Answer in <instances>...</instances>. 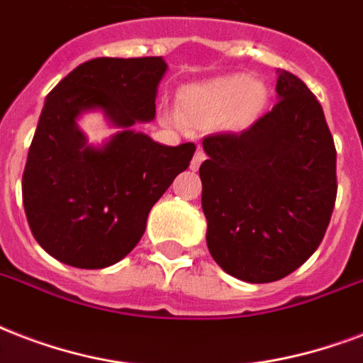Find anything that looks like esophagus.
Instances as JSON below:
<instances>
[{
    "instance_id": "34e87169",
    "label": "esophagus",
    "mask_w": 363,
    "mask_h": 363,
    "mask_svg": "<svg viewBox=\"0 0 363 363\" xmlns=\"http://www.w3.org/2000/svg\"><path fill=\"white\" fill-rule=\"evenodd\" d=\"M204 159H206V153L202 150H196L193 159H191V170H199V167L204 162Z\"/></svg>"
}]
</instances>
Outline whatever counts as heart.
Wrapping results in <instances>:
<instances>
[{
  "label": "heart",
  "instance_id": "heart-1",
  "mask_svg": "<svg viewBox=\"0 0 363 363\" xmlns=\"http://www.w3.org/2000/svg\"><path fill=\"white\" fill-rule=\"evenodd\" d=\"M265 100V86L259 81L240 74L221 75L184 86L179 91V111L168 109L164 117L176 126L206 128L223 119L233 126H242L257 117Z\"/></svg>",
  "mask_w": 363,
  "mask_h": 363
}]
</instances>
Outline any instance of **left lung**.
<instances>
[{
  "label": "left lung",
  "instance_id": "8db88e82",
  "mask_svg": "<svg viewBox=\"0 0 363 363\" xmlns=\"http://www.w3.org/2000/svg\"><path fill=\"white\" fill-rule=\"evenodd\" d=\"M277 106L240 134L204 138L202 212L213 261L231 277L274 282L322 242L337 196V151L322 106L277 69Z\"/></svg>",
  "mask_w": 363,
  "mask_h": 363
}]
</instances>
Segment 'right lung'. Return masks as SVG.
<instances>
[{
	"label": "right lung",
	"mask_w": 363,
	"mask_h": 363,
	"mask_svg": "<svg viewBox=\"0 0 363 363\" xmlns=\"http://www.w3.org/2000/svg\"><path fill=\"white\" fill-rule=\"evenodd\" d=\"M162 56L94 58L45 98L22 176V201L39 246L77 269H104L140 242L151 208L189 167L195 143L178 147L136 130L155 119ZM98 111L113 137L92 146L79 119Z\"/></svg>",
	"instance_id": "add662e5"
}]
</instances>
